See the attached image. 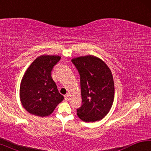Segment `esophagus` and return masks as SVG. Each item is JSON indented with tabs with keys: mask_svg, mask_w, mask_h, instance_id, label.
<instances>
[{
	"mask_svg": "<svg viewBox=\"0 0 151 151\" xmlns=\"http://www.w3.org/2000/svg\"><path fill=\"white\" fill-rule=\"evenodd\" d=\"M65 101H68V100H69V94H65Z\"/></svg>",
	"mask_w": 151,
	"mask_h": 151,
	"instance_id": "1",
	"label": "esophagus"
}]
</instances>
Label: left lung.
<instances>
[{"label":"left lung","instance_id":"8db88e82","mask_svg":"<svg viewBox=\"0 0 151 151\" xmlns=\"http://www.w3.org/2000/svg\"><path fill=\"white\" fill-rule=\"evenodd\" d=\"M81 76L82 105L79 119L86 122L101 121L111 110L114 96L111 70L100 58L86 55L73 58Z\"/></svg>","mask_w":151,"mask_h":151}]
</instances>
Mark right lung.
<instances>
[{
  "mask_svg": "<svg viewBox=\"0 0 151 151\" xmlns=\"http://www.w3.org/2000/svg\"><path fill=\"white\" fill-rule=\"evenodd\" d=\"M60 58L41 55L25 71L20 82V100L30 114L40 117L50 115L64 99L51 77V70Z\"/></svg>",
  "mask_w": 151,
  "mask_h": 151,
  "instance_id": "1",
  "label": "right lung"
}]
</instances>
